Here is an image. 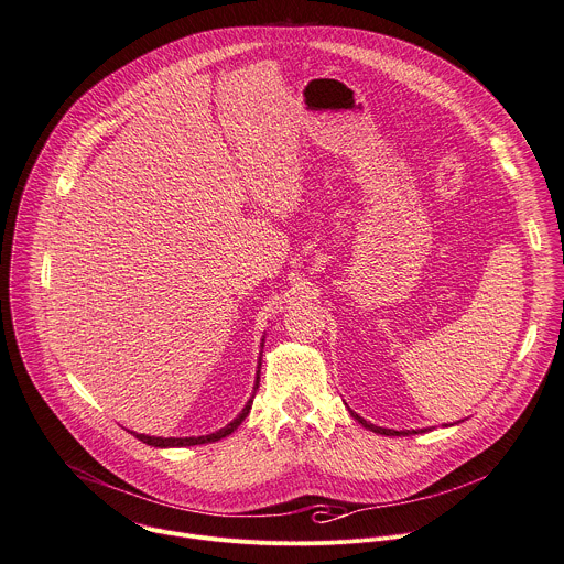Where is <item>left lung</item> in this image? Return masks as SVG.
<instances>
[{"instance_id":"obj_1","label":"left lung","mask_w":564,"mask_h":564,"mask_svg":"<svg viewBox=\"0 0 564 564\" xmlns=\"http://www.w3.org/2000/svg\"><path fill=\"white\" fill-rule=\"evenodd\" d=\"M351 416L362 425V427H367V430H371V432H377V434H386V436H399V434H410V432H394V430H383V427H377V425H371V423H367V421H362L358 414H354L351 412Z\"/></svg>"}]
</instances>
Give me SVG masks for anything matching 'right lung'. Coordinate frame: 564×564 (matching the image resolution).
Listing matches in <instances>:
<instances>
[{
  "label": "right lung",
  "instance_id": "add662e5",
  "mask_svg": "<svg viewBox=\"0 0 564 564\" xmlns=\"http://www.w3.org/2000/svg\"><path fill=\"white\" fill-rule=\"evenodd\" d=\"M257 388H259V379H257ZM254 388V390H257ZM250 408H252V401L246 405V410L239 414V419H235L228 427H224V430H219L217 434H208V436H197V438H154V436H145V434H134L141 443H145V445H152V447H185V445H206V443H215V441H219V438H226L228 434H232L241 423H243V419L248 416V412H250Z\"/></svg>",
  "mask_w": 564,
  "mask_h": 564
}]
</instances>
